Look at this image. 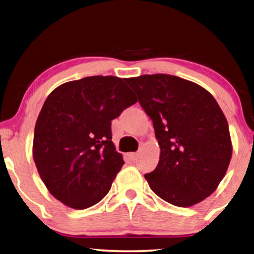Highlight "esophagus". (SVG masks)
<instances>
[{"mask_svg": "<svg viewBox=\"0 0 254 254\" xmlns=\"http://www.w3.org/2000/svg\"><path fill=\"white\" fill-rule=\"evenodd\" d=\"M127 157L129 158L131 162H135V161H137V158H138V154H137V153H129V154H127Z\"/></svg>", "mask_w": 254, "mask_h": 254, "instance_id": "obj_1", "label": "esophagus"}]
</instances>
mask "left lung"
I'll use <instances>...</instances> for the list:
<instances>
[{
	"instance_id": "8db88e82",
	"label": "left lung",
	"mask_w": 254,
	"mask_h": 254,
	"mask_svg": "<svg viewBox=\"0 0 254 254\" xmlns=\"http://www.w3.org/2000/svg\"><path fill=\"white\" fill-rule=\"evenodd\" d=\"M153 120L161 147L149 188L180 207L202 202L223 180L232 157L228 120L210 92L171 74L126 79Z\"/></svg>"
}]
</instances>
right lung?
I'll list each match as a JSON object with an SVG mask.
<instances>
[{"label":"right lung","mask_w":254,"mask_h":254,"mask_svg":"<svg viewBox=\"0 0 254 254\" xmlns=\"http://www.w3.org/2000/svg\"><path fill=\"white\" fill-rule=\"evenodd\" d=\"M137 102L122 78L93 75L56 88L34 128L33 159L53 196L84 210L100 202L125 164L111 120Z\"/></svg>","instance_id":"right-lung-1"}]
</instances>
